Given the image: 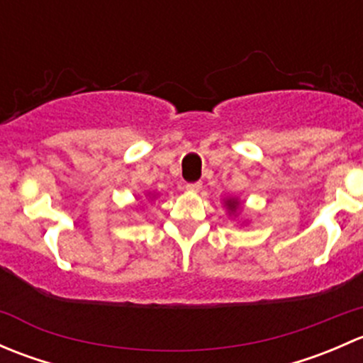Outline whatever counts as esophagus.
I'll use <instances>...</instances> for the list:
<instances>
[{
  "instance_id": "1",
  "label": "esophagus",
  "mask_w": 363,
  "mask_h": 363,
  "mask_svg": "<svg viewBox=\"0 0 363 363\" xmlns=\"http://www.w3.org/2000/svg\"><path fill=\"white\" fill-rule=\"evenodd\" d=\"M202 189V182H191V184H186V191L189 193H199Z\"/></svg>"
}]
</instances>
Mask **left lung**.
I'll list each match as a JSON object with an SVG mask.
<instances>
[{
    "label": "left lung",
    "instance_id": "8db88e82",
    "mask_svg": "<svg viewBox=\"0 0 363 363\" xmlns=\"http://www.w3.org/2000/svg\"><path fill=\"white\" fill-rule=\"evenodd\" d=\"M223 203H225L226 211H228L230 216H237V212H239L240 207H242L240 199H235V196H228V199L223 200Z\"/></svg>",
    "mask_w": 363,
    "mask_h": 363
}]
</instances>
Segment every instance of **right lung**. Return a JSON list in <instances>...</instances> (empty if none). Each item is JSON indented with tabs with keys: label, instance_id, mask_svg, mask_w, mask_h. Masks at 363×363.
Segmentation results:
<instances>
[{
	"label": "right lung",
	"instance_id": "add662e5",
	"mask_svg": "<svg viewBox=\"0 0 363 363\" xmlns=\"http://www.w3.org/2000/svg\"><path fill=\"white\" fill-rule=\"evenodd\" d=\"M156 196H158V195H151V193H147V195H145V199H149V200H155Z\"/></svg>",
	"mask_w": 363,
	"mask_h": 363
}]
</instances>
